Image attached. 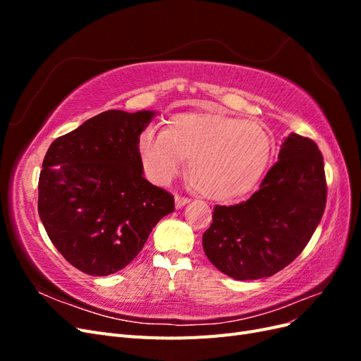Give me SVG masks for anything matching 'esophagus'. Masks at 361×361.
<instances>
[{
  "label": "esophagus",
  "mask_w": 361,
  "mask_h": 361,
  "mask_svg": "<svg viewBox=\"0 0 361 361\" xmlns=\"http://www.w3.org/2000/svg\"><path fill=\"white\" fill-rule=\"evenodd\" d=\"M174 202H176V207L179 209V207H182V206H185L187 203H190V199L182 197V195H176V197H174Z\"/></svg>",
  "instance_id": "1"
}]
</instances>
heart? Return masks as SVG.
<instances>
[{
  "instance_id": "b5f03b06",
  "label": "heart",
  "mask_w": 361,
  "mask_h": 361,
  "mask_svg": "<svg viewBox=\"0 0 361 361\" xmlns=\"http://www.w3.org/2000/svg\"><path fill=\"white\" fill-rule=\"evenodd\" d=\"M138 150L149 176L169 182L190 158V176L204 197L227 202L243 197L264 176L272 138L256 122L218 113H185L166 130L146 129Z\"/></svg>"
}]
</instances>
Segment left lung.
Segmentation results:
<instances>
[{"mask_svg":"<svg viewBox=\"0 0 361 361\" xmlns=\"http://www.w3.org/2000/svg\"><path fill=\"white\" fill-rule=\"evenodd\" d=\"M325 202L322 154L310 138L289 134L259 191L239 204L215 206L204 255L235 280L274 276L307 245Z\"/></svg>","mask_w":361,"mask_h":361,"instance_id":"1","label":"left lung"}]
</instances>
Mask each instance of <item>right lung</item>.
I'll return each mask as SVG.
<instances>
[{
	"label": "right lung",
	"mask_w": 361,
	"mask_h": 361,
	"mask_svg": "<svg viewBox=\"0 0 361 361\" xmlns=\"http://www.w3.org/2000/svg\"><path fill=\"white\" fill-rule=\"evenodd\" d=\"M157 111L97 114L52 141L39 178V216L71 265L110 276L174 211V197L143 178L138 138Z\"/></svg>",
	"instance_id": "1"
}]
</instances>
